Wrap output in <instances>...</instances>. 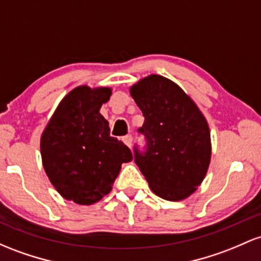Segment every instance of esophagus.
I'll use <instances>...</instances> for the list:
<instances>
[{"label": "esophagus", "instance_id": "obj_1", "mask_svg": "<svg viewBox=\"0 0 261 261\" xmlns=\"http://www.w3.org/2000/svg\"><path fill=\"white\" fill-rule=\"evenodd\" d=\"M122 141H124V144L127 146V147L131 148V145H133V136H131V135L125 136L124 139H122Z\"/></svg>", "mask_w": 261, "mask_h": 261}]
</instances>
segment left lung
Listing matches in <instances>:
<instances>
[{
  "mask_svg": "<svg viewBox=\"0 0 261 261\" xmlns=\"http://www.w3.org/2000/svg\"><path fill=\"white\" fill-rule=\"evenodd\" d=\"M145 121L139 133L145 151L135 146V162L154 194L167 200L190 197L204 179L212 146L208 122L172 80L148 75L130 88Z\"/></svg>",
  "mask_w": 261,
  "mask_h": 261,
  "instance_id": "1",
  "label": "left lung"
}]
</instances>
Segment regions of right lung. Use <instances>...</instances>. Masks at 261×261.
<instances>
[{
	"label": "right lung",
	"mask_w": 261,
	"mask_h": 261,
	"mask_svg": "<svg viewBox=\"0 0 261 261\" xmlns=\"http://www.w3.org/2000/svg\"><path fill=\"white\" fill-rule=\"evenodd\" d=\"M110 88L76 87L63 98L41 137L43 167L63 198L89 205L107 196L133 153L110 136L99 113Z\"/></svg>",
	"instance_id": "right-lung-1"
}]
</instances>
